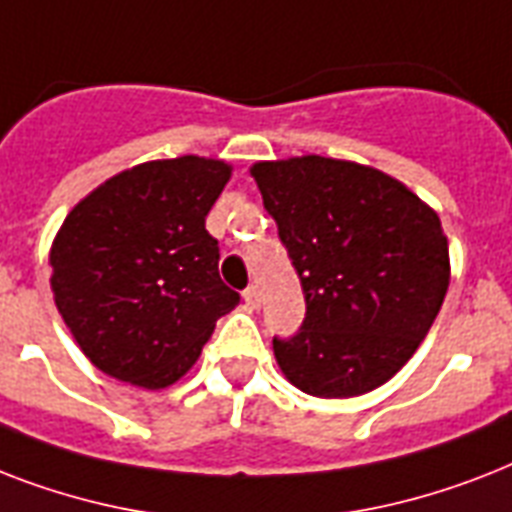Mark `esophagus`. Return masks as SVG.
I'll use <instances>...</instances> for the list:
<instances>
[{
  "label": "esophagus",
  "instance_id": "34e87169",
  "mask_svg": "<svg viewBox=\"0 0 512 512\" xmlns=\"http://www.w3.org/2000/svg\"><path fill=\"white\" fill-rule=\"evenodd\" d=\"M244 297H247L249 305H260V289H257V284H249L247 289H244Z\"/></svg>",
  "mask_w": 512,
  "mask_h": 512
}]
</instances>
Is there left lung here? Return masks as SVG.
I'll list each match as a JSON object with an SVG mask.
<instances>
[{"label": "left lung", "instance_id": "8db88e82", "mask_svg": "<svg viewBox=\"0 0 512 512\" xmlns=\"http://www.w3.org/2000/svg\"><path fill=\"white\" fill-rule=\"evenodd\" d=\"M252 175L305 295L300 329L273 337L281 372L319 398L388 382L449 287L438 215L393 177L340 159L263 162Z\"/></svg>", "mask_w": 512, "mask_h": 512}]
</instances>
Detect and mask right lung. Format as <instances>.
Wrapping results in <instances>:
<instances>
[{"mask_svg": "<svg viewBox=\"0 0 512 512\" xmlns=\"http://www.w3.org/2000/svg\"><path fill=\"white\" fill-rule=\"evenodd\" d=\"M228 177L199 156L138 164L71 209L52 244V292L100 372L167 388L239 303L204 225Z\"/></svg>", "mask_w": 512, "mask_h": 512, "instance_id": "1", "label": "right lung"}]
</instances>
